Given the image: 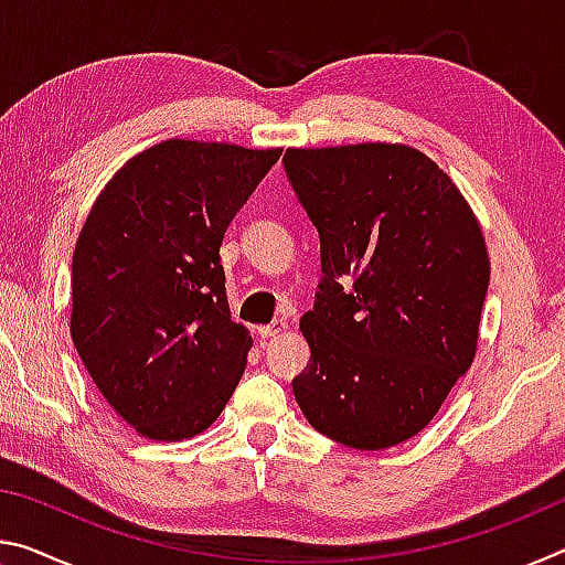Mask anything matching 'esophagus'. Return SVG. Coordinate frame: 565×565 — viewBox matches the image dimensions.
I'll use <instances>...</instances> for the list:
<instances>
[{
  "instance_id": "esophagus-1",
  "label": "esophagus",
  "mask_w": 565,
  "mask_h": 565,
  "mask_svg": "<svg viewBox=\"0 0 565 565\" xmlns=\"http://www.w3.org/2000/svg\"><path fill=\"white\" fill-rule=\"evenodd\" d=\"M284 331H286V321L276 319L269 323V327H259V337L262 339H279Z\"/></svg>"
}]
</instances>
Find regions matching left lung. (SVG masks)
Instances as JSON below:
<instances>
[{"label": "left lung", "instance_id": "8db88e82", "mask_svg": "<svg viewBox=\"0 0 565 565\" xmlns=\"http://www.w3.org/2000/svg\"><path fill=\"white\" fill-rule=\"evenodd\" d=\"M284 169L321 238V284L301 317L311 359L291 381L319 434L381 451L431 424L471 369L489 291L473 209L406 145L286 149Z\"/></svg>", "mask_w": 565, "mask_h": 565}]
</instances>
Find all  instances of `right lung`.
<instances>
[{"label": "right lung", "mask_w": 565, "mask_h": 565, "mask_svg": "<svg viewBox=\"0 0 565 565\" xmlns=\"http://www.w3.org/2000/svg\"><path fill=\"white\" fill-rule=\"evenodd\" d=\"M281 157L167 139L131 157L94 202L72 259V341L107 404L154 441L222 414L252 337L232 321L218 246Z\"/></svg>", "instance_id": "right-lung-1"}]
</instances>
